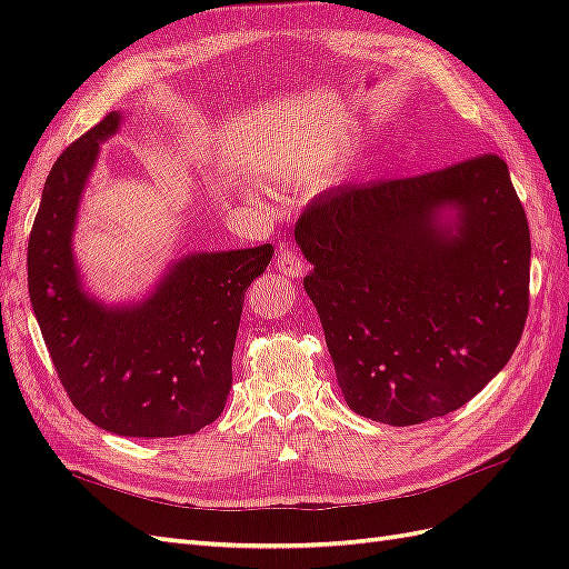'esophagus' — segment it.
Returning a JSON list of instances; mask_svg holds the SVG:
<instances>
[{
    "label": "esophagus",
    "mask_w": 569,
    "mask_h": 569,
    "mask_svg": "<svg viewBox=\"0 0 569 569\" xmlns=\"http://www.w3.org/2000/svg\"><path fill=\"white\" fill-rule=\"evenodd\" d=\"M274 266H278V270L282 272V274H287V278H301V274L306 272V261L303 258L299 256V253H295V251H289V249H280L278 251V256H274Z\"/></svg>",
    "instance_id": "esophagus-1"
}]
</instances>
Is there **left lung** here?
Wrapping results in <instances>:
<instances>
[{
  "mask_svg": "<svg viewBox=\"0 0 569 569\" xmlns=\"http://www.w3.org/2000/svg\"><path fill=\"white\" fill-rule=\"evenodd\" d=\"M456 210L453 223L445 211ZM343 399L420 425L503 370L529 313V226L496 153L416 178L341 184L295 228Z\"/></svg>",
  "mask_w": 569,
  "mask_h": 569,
  "instance_id": "8db88e82",
  "label": "left lung"
}]
</instances>
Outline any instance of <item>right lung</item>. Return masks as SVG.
I'll use <instances>...</instances> for the list:
<instances>
[{
  "label": "right lung",
  "mask_w": 569,
  "mask_h": 569,
  "mask_svg": "<svg viewBox=\"0 0 569 569\" xmlns=\"http://www.w3.org/2000/svg\"><path fill=\"white\" fill-rule=\"evenodd\" d=\"M111 111L51 166L28 242V291L71 403L120 437L194 435L226 408L244 295L272 244L189 253L134 306H104L80 287L73 228Z\"/></svg>",
  "instance_id": "obj_1"
}]
</instances>
